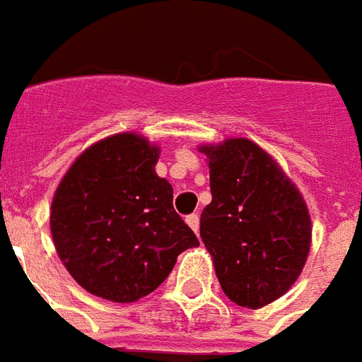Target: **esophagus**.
I'll return each mask as SVG.
<instances>
[{
	"mask_svg": "<svg viewBox=\"0 0 362 362\" xmlns=\"http://www.w3.org/2000/svg\"><path fill=\"white\" fill-rule=\"evenodd\" d=\"M186 222H188L189 228L194 230L195 234L199 232V215H197V213H194V215H188V216H186Z\"/></svg>",
	"mask_w": 362,
	"mask_h": 362,
	"instance_id": "obj_1",
	"label": "esophagus"
}]
</instances>
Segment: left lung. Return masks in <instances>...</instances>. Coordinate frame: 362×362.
<instances>
[{
    "mask_svg": "<svg viewBox=\"0 0 362 362\" xmlns=\"http://www.w3.org/2000/svg\"><path fill=\"white\" fill-rule=\"evenodd\" d=\"M207 155L213 202L202 213V240L222 291L261 309L296 284L310 251L303 195L263 147L247 138L199 146Z\"/></svg>",
    "mask_w": 362,
    "mask_h": 362,
    "instance_id": "1",
    "label": "left lung"
}]
</instances>
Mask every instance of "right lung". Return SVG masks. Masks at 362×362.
Instances as JSON below:
<instances>
[{
	"label": "right lung",
	"instance_id": "1",
	"mask_svg": "<svg viewBox=\"0 0 362 362\" xmlns=\"http://www.w3.org/2000/svg\"><path fill=\"white\" fill-rule=\"evenodd\" d=\"M160 149L136 132L84 149L59 182L49 228L71 276L115 303L157 290L182 251L199 245L155 173Z\"/></svg>",
	"mask_w": 362,
	"mask_h": 362
}]
</instances>
